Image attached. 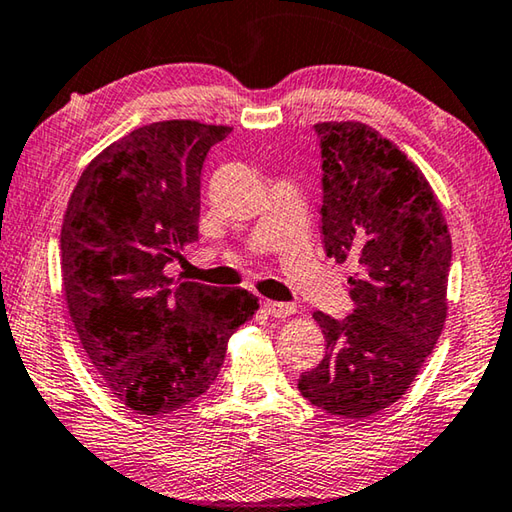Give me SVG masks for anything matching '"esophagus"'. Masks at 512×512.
Instances as JSON below:
<instances>
[{"label": "esophagus", "mask_w": 512, "mask_h": 512, "mask_svg": "<svg viewBox=\"0 0 512 512\" xmlns=\"http://www.w3.org/2000/svg\"><path fill=\"white\" fill-rule=\"evenodd\" d=\"M264 309L275 318H287L296 311V305L291 302H275V300H264Z\"/></svg>", "instance_id": "esophagus-1"}]
</instances>
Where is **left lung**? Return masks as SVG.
<instances>
[{"label":"left lung","instance_id":"obj_1","mask_svg":"<svg viewBox=\"0 0 512 512\" xmlns=\"http://www.w3.org/2000/svg\"><path fill=\"white\" fill-rule=\"evenodd\" d=\"M320 228L327 257L354 262L352 314L314 320L327 341L298 388L318 409L370 418L400 400L447 318L452 237L422 171L361 121H323Z\"/></svg>","mask_w":512,"mask_h":512}]
</instances>
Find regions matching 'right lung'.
<instances>
[{
    "label": "right lung",
    "instance_id": "1",
    "mask_svg": "<svg viewBox=\"0 0 512 512\" xmlns=\"http://www.w3.org/2000/svg\"><path fill=\"white\" fill-rule=\"evenodd\" d=\"M232 131L155 121L103 149L81 173L60 230L69 316L110 393L128 409H183L214 384L228 339L255 314L246 289L173 282L198 239L207 151Z\"/></svg>",
    "mask_w": 512,
    "mask_h": 512
}]
</instances>
